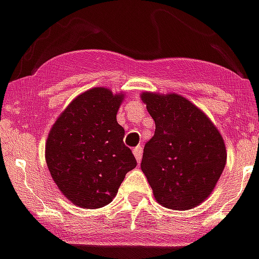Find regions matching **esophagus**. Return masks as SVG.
Returning <instances> with one entry per match:
<instances>
[{
	"label": "esophagus",
	"instance_id": "obj_1",
	"mask_svg": "<svg viewBox=\"0 0 259 259\" xmlns=\"http://www.w3.org/2000/svg\"><path fill=\"white\" fill-rule=\"evenodd\" d=\"M134 154H135V157H136V160H138V162H140L141 157H143V148H141L140 145L135 148V149H134Z\"/></svg>",
	"mask_w": 259,
	"mask_h": 259
}]
</instances>
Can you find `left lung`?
Instances as JSON below:
<instances>
[{
  "label": "left lung",
  "instance_id": "left-lung-1",
  "mask_svg": "<svg viewBox=\"0 0 259 259\" xmlns=\"http://www.w3.org/2000/svg\"><path fill=\"white\" fill-rule=\"evenodd\" d=\"M156 130L141 170L163 207L190 209L215 189L227 161L222 135L195 105L177 94L141 96Z\"/></svg>",
  "mask_w": 259,
  "mask_h": 259
}]
</instances>
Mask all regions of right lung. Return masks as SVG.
Returning a JSON list of instances; mask_svg holds the SVG:
<instances>
[{"label": "right lung", "instance_id": "add662e5", "mask_svg": "<svg viewBox=\"0 0 259 259\" xmlns=\"http://www.w3.org/2000/svg\"><path fill=\"white\" fill-rule=\"evenodd\" d=\"M123 96L94 88L77 97L51 130L46 145L50 173L61 193L83 208L112 202L138 162L125 147L116 112Z\"/></svg>", "mask_w": 259, "mask_h": 259}]
</instances>
